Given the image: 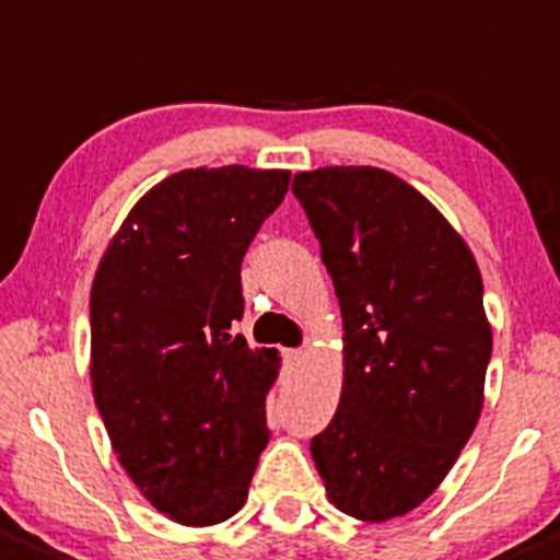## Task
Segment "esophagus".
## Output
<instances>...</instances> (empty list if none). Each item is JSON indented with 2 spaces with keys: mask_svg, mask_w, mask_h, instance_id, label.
<instances>
[{
  "mask_svg": "<svg viewBox=\"0 0 560 560\" xmlns=\"http://www.w3.org/2000/svg\"><path fill=\"white\" fill-rule=\"evenodd\" d=\"M281 357H284V368H290V370L304 362V351H301V348H290V351H284Z\"/></svg>",
  "mask_w": 560,
  "mask_h": 560,
  "instance_id": "34e87169",
  "label": "esophagus"
}]
</instances>
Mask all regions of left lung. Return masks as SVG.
Here are the masks:
<instances>
[{
	"instance_id": "1",
	"label": "left lung",
	"mask_w": 560,
	"mask_h": 560,
	"mask_svg": "<svg viewBox=\"0 0 560 560\" xmlns=\"http://www.w3.org/2000/svg\"><path fill=\"white\" fill-rule=\"evenodd\" d=\"M342 310L337 415L312 439L328 500L384 522L445 480L475 431L492 359L483 281L422 192L370 165L295 174Z\"/></svg>"
}]
</instances>
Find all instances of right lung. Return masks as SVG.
I'll return each mask as SVG.
<instances>
[{"label": "right lung", "instance_id": "obj_1", "mask_svg": "<svg viewBox=\"0 0 560 560\" xmlns=\"http://www.w3.org/2000/svg\"><path fill=\"white\" fill-rule=\"evenodd\" d=\"M287 187L290 171H179L135 203L93 279L96 409L132 483L182 525L237 514L268 445L279 353L234 326L243 256Z\"/></svg>", "mask_w": 560, "mask_h": 560}]
</instances>
